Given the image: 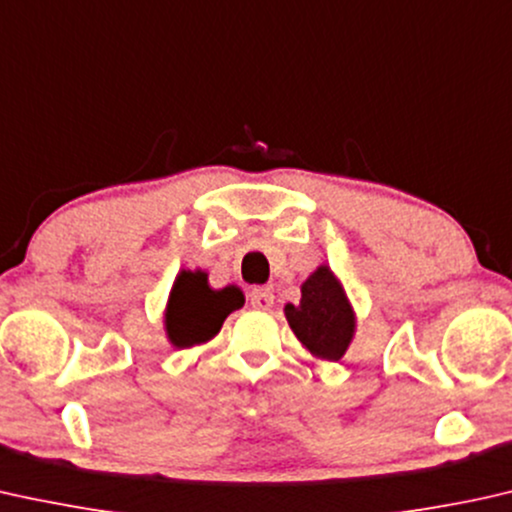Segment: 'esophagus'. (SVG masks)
Here are the masks:
<instances>
[{"instance_id": "esophagus-1", "label": "esophagus", "mask_w": 512, "mask_h": 512, "mask_svg": "<svg viewBox=\"0 0 512 512\" xmlns=\"http://www.w3.org/2000/svg\"><path fill=\"white\" fill-rule=\"evenodd\" d=\"M249 302H251V307H254V309H272L274 293L270 291V288L258 286L249 293Z\"/></svg>"}]
</instances>
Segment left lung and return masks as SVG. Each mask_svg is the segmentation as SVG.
<instances>
[{"instance_id": "1", "label": "left lung", "mask_w": 512, "mask_h": 512, "mask_svg": "<svg viewBox=\"0 0 512 512\" xmlns=\"http://www.w3.org/2000/svg\"><path fill=\"white\" fill-rule=\"evenodd\" d=\"M300 293L298 305L288 302L284 307L293 335L300 339L311 358L321 362L342 360L358 323L342 279L323 263L302 281Z\"/></svg>"}]
</instances>
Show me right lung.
Listing matches in <instances>:
<instances>
[{"label":"right lung","instance_id":"add662e5","mask_svg":"<svg viewBox=\"0 0 512 512\" xmlns=\"http://www.w3.org/2000/svg\"><path fill=\"white\" fill-rule=\"evenodd\" d=\"M244 305L238 286L212 288L207 272L182 270L170 288L164 309V330L175 348H191L210 342L219 335L221 325Z\"/></svg>","mask_w":512,"mask_h":512}]
</instances>
